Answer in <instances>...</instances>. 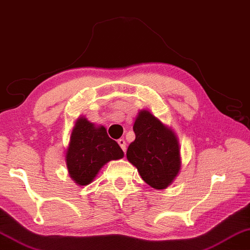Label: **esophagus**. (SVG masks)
<instances>
[{
  "instance_id": "1",
  "label": "esophagus",
  "mask_w": 250,
  "mask_h": 250,
  "mask_svg": "<svg viewBox=\"0 0 250 250\" xmlns=\"http://www.w3.org/2000/svg\"><path fill=\"white\" fill-rule=\"evenodd\" d=\"M118 144H119V146L121 147V149H122V150H124V152L125 154V150H126L125 140V139H119V140H118Z\"/></svg>"
}]
</instances>
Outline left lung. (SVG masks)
<instances>
[{
	"mask_svg": "<svg viewBox=\"0 0 250 250\" xmlns=\"http://www.w3.org/2000/svg\"><path fill=\"white\" fill-rule=\"evenodd\" d=\"M133 131L136 139L128 147L126 158L148 185L157 189L167 188L181 168L176 136L148 111L138 115Z\"/></svg>",
	"mask_w": 250,
	"mask_h": 250,
	"instance_id": "obj_1",
	"label": "left lung"
}]
</instances>
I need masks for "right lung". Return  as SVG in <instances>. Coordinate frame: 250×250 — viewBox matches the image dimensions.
<instances>
[{
    "mask_svg": "<svg viewBox=\"0 0 250 250\" xmlns=\"http://www.w3.org/2000/svg\"><path fill=\"white\" fill-rule=\"evenodd\" d=\"M122 157L124 151L107 136L104 126H95L85 118L78 119L66 152L68 173L78 185L91 183L104 164Z\"/></svg>",
    "mask_w": 250,
    "mask_h": 250,
    "instance_id": "right-lung-1",
    "label": "right lung"
}]
</instances>
